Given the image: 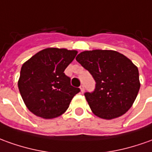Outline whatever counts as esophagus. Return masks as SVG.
I'll return each instance as SVG.
<instances>
[{
  "label": "esophagus",
  "instance_id": "esophagus-1",
  "mask_svg": "<svg viewBox=\"0 0 152 152\" xmlns=\"http://www.w3.org/2000/svg\"><path fill=\"white\" fill-rule=\"evenodd\" d=\"M79 88H80L81 93H83V92H84V86H83V85H81V86L79 87Z\"/></svg>",
  "mask_w": 152,
  "mask_h": 152
}]
</instances>
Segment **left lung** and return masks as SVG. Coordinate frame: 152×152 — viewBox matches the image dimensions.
I'll use <instances>...</instances> for the list:
<instances>
[{"mask_svg": "<svg viewBox=\"0 0 152 152\" xmlns=\"http://www.w3.org/2000/svg\"><path fill=\"white\" fill-rule=\"evenodd\" d=\"M76 60L96 81L94 93L85 98L94 115L111 120L126 113L140 89L139 72L129 58L115 50L81 52Z\"/></svg>", "mask_w": 152, "mask_h": 152, "instance_id": "8db88e82", "label": "left lung"}]
</instances>
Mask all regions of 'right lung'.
Masks as SVG:
<instances>
[{
	"label": "right lung",
	"instance_id": "right-lung-1",
	"mask_svg": "<svg viewBox=\"0 0 152 152\" xmlns=\"http://www.w3.org/2000/svg\"><path fill=\"white\" fill-rule=\"evenodd\" d=\"M77 54V50L47 48L23 64L18 88L26 106L35 116L59 117L80 91L64 73Z\"/></svg>",
	"mask_w": 152,
	"mask_h": 152
}]
</instances>
